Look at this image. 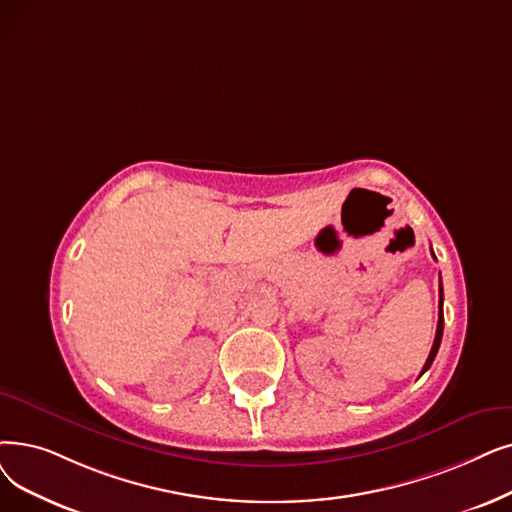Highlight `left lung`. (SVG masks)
<instances>
[{
  "mask_svg": "<svg viewBox=\"0 0 512 512\" xmlns=\"http://www.w3.org/2000/svg\"><path fill=\"white\" fill-rule=\"evenodd\" d=\"M431 253H433V251H431ZM433 257H435V255H433ZM441 337H443V288H441V284H439V320H437V330H435V341H433V347H431V353H429V358H427L425 366H422L420 376L431 368V364H433V360H435V355H437V351H439V345H441Z\"/></svg>",
  "mask_w": 512,
  "mask_h": 512,
  "instance_id": "left-lung-1",
  "label": "left lung"
}]
</instances>
